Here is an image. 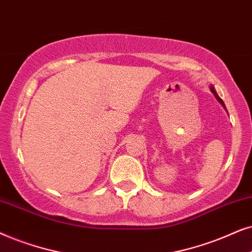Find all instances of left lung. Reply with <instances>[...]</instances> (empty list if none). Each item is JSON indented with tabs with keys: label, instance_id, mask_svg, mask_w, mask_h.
<instances>
[{
	"label": "left lung",
	"instance_id": "1",
	"mask_svg": "<svg viewBox=\"0 0 252 252\" xmlns=\"http://www.w3.org/2000/svg\"><path fill=\"white\" fill-rule=\"evenodd\" d=\"M211 92H212V93H213V94H214V96H216V98H217L218 100H219V102L221 103V105H222V106L224 107V103H223V101H222V100H221V98H220V96L217 94L216 90H214V89H213V86H211Z\"/></svg>",
	"mask_w": 252,
	"mask_h": 252
}]
</instances>
